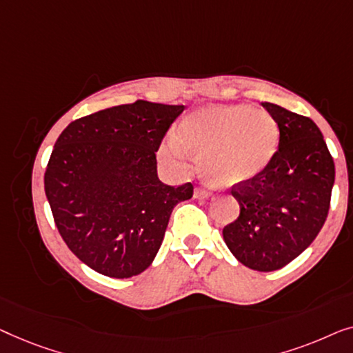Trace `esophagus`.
Instances as JSON below:
<instances>
[{
    "instance_id": "1",
    "label": "esophagus",
    "mask_w": 353,
    "mask_h": 353,
    "mask_svg": "<svg viewBox=\"0 0 353 353\" xmlns=\"http://www.w3.org/2000/svg\"><path fill=\"white\" fill-rule=\"evenodd\" d=\"M212 192L206 190V188H196L195 190V198H211Z\"/></svg>"
}]
</instances>
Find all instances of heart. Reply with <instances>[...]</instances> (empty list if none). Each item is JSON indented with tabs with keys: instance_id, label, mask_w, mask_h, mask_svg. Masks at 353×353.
<instances>
[{
	"instance_id": "heart-1",
	"label": "heart",
	"mask_w": 353,
	"mask_h": 353,
	"mask_svg": "<svg viewBox=\"0 0 353 353\" xmlns=\"http://www.w3.org/2000/svg\"><path fill=\"white\" fill-rule=\"evenodd\" d=\"M181 138L171 137L165 152L172 158L185 153L183 143L200 155L205 174L217 183H238L265 170L274 158L280 129L264 108L212 105L193 112L182 121Z\"/></svg>"
}]
</instances>
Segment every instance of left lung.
Returning a JSON list of instances; mask_svg holds the SVG:
<instances>
[{"label": "left lung", "instance_id": "8db88e82", "mask_svg": "<svg viewBox=\"0 0 353 353\" xmlns=\"http://www.w3.org/2000/svg\"><path fill=\"white\" fill-rule=\"evenodd\" d=\"M262 107L278 123V150L264 171L232 187L240 216L222 235L243 265L272 272L296 259L323 227L334 161L310 118L270 102Z\"/></svg>", "mask_w": 353, "mask_h": 353}]
</instances>
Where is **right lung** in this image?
Here are the masks:
<instances>
[{
    "label": "right lung",
    "mask_w": 353,
    "mask_h": 353,
    "mask_svg": "<svg viewBox=\"0 0 353 353\" xmlns=\"http://www.w3.org/2000/svg\"><path fill=\"white\" fill-rule=\"evenodd\" d=\"M183 105L136 101L72 121L44 172V192L63 241L97 274H142L160 250L171 212L190 182L163 183L157 152Z\"/></svg>",
    "instance_id": "1"
}]
</instances>
